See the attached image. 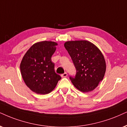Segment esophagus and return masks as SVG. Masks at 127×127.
I'll return each mask as SVG.
<instances>
[{"label": "esophagus", "mask_w": 127, "mask_h": 127, "mask_svg": "<svg viewBox=\"0 0 127 127\" xmlns=\"http://www.w3.org/2000/svg\"><path fill=\"white\" fill-rule=\"evenodd\" d=\"M61 76L62 77H66L67 76V73H64L63 74H62V75H61Z\"/></svg>", "instance_id": "esophagus-1"}]
</instances>
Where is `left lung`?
<instances>
[{"instance_id": "8db88e82", "label": "left lung", "mask_w": 127, "mask_h": 127, "mask_svg": "<svg viewBox=\"0 0 127 127\" xmlns=\"http://www.w3.org/2000/svg\"><path fill=\"white\" fill-rule=\"evenodd\" d=\"M64 47L73 60L76 74L70 76L74 86L83 93L95 89L103 79L106 64L101 51L86 40L69 41Z\"/></svg>"}]
</instances>
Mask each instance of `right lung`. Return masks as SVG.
Masks as SVG:
<instances>
[{
    "mask_svg": "<svg viewBox=\"0 0 127 127\" xmlns=\"http://www.w3.org/2000/svg\"><path fill=\"white\" fill-rule=\"evenodd\" d=\"M57 43L44 41L35 43L25 54L20 63L22 76L26 86L39 94L50 93L62 77L54 71L52 56Z\"/></svg>",
    "mask_w": 127,
    "mask_h": 127,
    "instance_id": "add662e5",
    "label": "right lung"
}]
</instances>
